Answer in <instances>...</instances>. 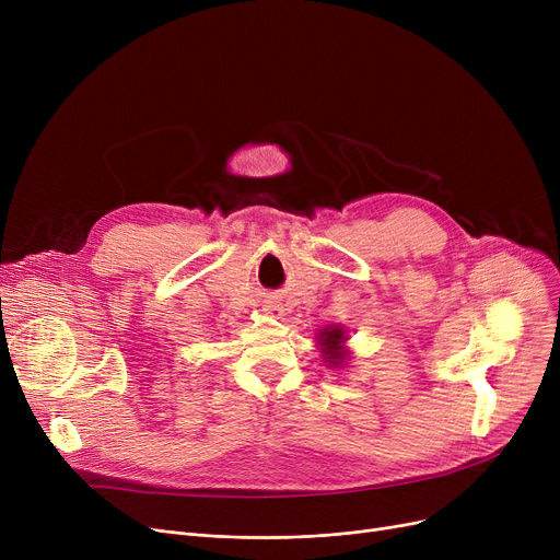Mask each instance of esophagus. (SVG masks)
<instances>
[{
    "label": "esophagus",
    "instance_id": "1",
    "mask_svg": "<svg viewBox=\"0 0 560 560\" xmlns=\"http://www.w3.org/2000/svg\"><path fill=\"white\" fill-rule=\"evenodd\" d=\"M265 311H268V313H277V311H279V308H277V306H275V304H268V306H265Z\"/></svg>",
    "mask_w": 560,
    "mask_h": 560
}]
</instances>
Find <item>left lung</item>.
I'll return each instance as SVG.
<instances>
[{
  "label": "left lung",
  "mask_w": 560,
  "mask_h": 560,
  "mask_svg": "<svg viewBox=\"0 0 560 560\" xmlns=\"http://www.w3.org/2000/svg\"><path fill=\"white\" fill-rule=\"evenodd\" d=\"M345 329L342 327H327L322 329V334L317 336L322 357L331 365V368H340L347 361V349H345Z\"/></svg>",
  "instance_id": "1"
}]
</instances>
